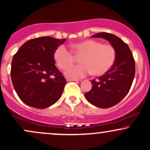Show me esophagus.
Returning <instances> with one entry per match:
<instances>
[{
    "label": "esophagus",
    "instance_id": "obj_1",
    "mask_svg": "<svg viewBox=\"0 0 150 150\" xmlns=\"http://www.w3.org/2000/svg\"><path fill=\"white\" fill-rule=\"evenodd\" d=\"M67 81H77V80H76V79H69V78H67Z\"/></svg>",
    "mask_w": 150,
    "mask_h": 150
}]
</instances>
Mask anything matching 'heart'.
<instances>
[{"mask_svg":"<svg viewBox=\"0 0 150 150\" xmlns=\"http://www.w3.org/2000/svg\"><path fill=\"white\" fill-rule=\"evenodd\" d=\"M71 48L74 54L82 56L81 64L69 66L74 61V54L62 45L56 49L53 57L60 69L70 67L64 74L72 79L83 78L91 73L94 76L105 74L112 67L117 58V51L113 45L96 40H82L72 45Z\"/></svg>","mask_w":150,"mask_h":150,"instance_id":"obj_1","label":"heart"}]
</instances>
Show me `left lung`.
Returning a JSON list of instances; mask_svg holds the SVG:
<instances>
[{"mask_svg":"<svg viewBox=\"0 0 150 150\" xmlns=\"http://www.w3.org/2000/svg\"><path fill=\"white\" fill-rule=\"evenodd\" d=\"M92 37L105 38L117 51L112 67L98 80L91 81L92 89L85 93L86 100L94 106L109 108L121 101L129 92L135 76V60L128 45L115 35L101 32Z\"/></svg>","mask_w":150,"mask_h":150,"instance_id":"8db88e82","label":"left lung"}]
</instances>
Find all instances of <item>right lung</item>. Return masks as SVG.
<instances>
[{"label": "right lung", "instance_id": "add662e5", "mask_svg": "<svg viewBox=\"0 0 150 150\" xmlns=\"http://www.w3.org/2000/svg\"><path fill=\"white\" fill-rule=\"evenodd\" d=\"M66 39L42 36L26 41L12 58L10 76L17 96L30 107L45 109L59 99L67 81L54 52Z\"/></svg>", "mask_w": 150, "mask_h": 150}]
</instances>
